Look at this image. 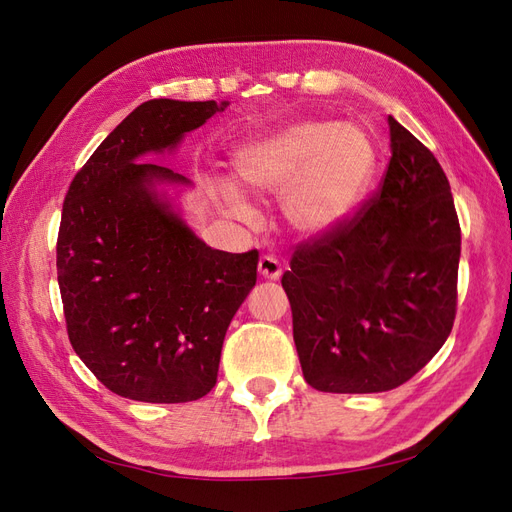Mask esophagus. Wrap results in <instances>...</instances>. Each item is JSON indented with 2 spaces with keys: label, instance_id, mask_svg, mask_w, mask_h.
Segmentation results:
<instances>
[{
  "label": "esophagus",
  "instance_id": "esophagus-1",
  "mask_svg": "<svg viewBox=\"0 0 512 512\" xmlns=\"http://www.w3.org/2000/svg\"><path fill=\"white\" fill-rule=\"evenodd\" d=\"M258 273L265 280H280L282 277V262L275 256H260L258 260Z\"/></svg>",
  "mask_w": 512,
  "mask_h": 512
}]
</instances>
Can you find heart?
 I'll return each instance as SVG.
<instances>
[{
  "instance_id": "obj_1",
  "label": "heart",
  "mask_w": 512,
  "mask_h": 512,
  "mask_svg": "<svg viewBox=\"0 0 512 512\" xmlns=\"http://www.w3.org/2000/svg\"><path fill=\"white\" fill-rule=\"evenodd\" d=\"M378 151L371 136L354 123L301 119L247 138L232 153L235 177L254 196L282 192V215L305 237L327 235L361 205L376 173ZM220 198L230 215L252 218V207L222 185Z\"/></svg>"
}]
</instances>
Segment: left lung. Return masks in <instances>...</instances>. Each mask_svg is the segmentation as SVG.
Instances as JSON below:
<instances>
[{"label":"left lung","mask_w":512,"mask_h":512,"mask_svg":"<svg viewBox=\"0 0 512 512\" xmlns=\"http://www.w3.org/2000/svg\"><path fill=\"white\" fill-rule=\"evenodd\" d=\"M391 162L352 220L292 254L282 286L309 386L382 393L408 382L451 335L461 228L433 153L389 117Z\"/></svg>","instance_id":"8db88e82"}]
</instances>
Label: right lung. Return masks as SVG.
<instances>
[{"instance_id": "obj_1", "label": "right lung", "mask_w": 512, "mask_h": 512, "mask_svg": "<svg viewBox=\"0 0 512 512\" xmlns=\"http://www.w3.org/2000/svg\"><path fill=\"white\" fill-rule=\"evenodd\" d=\"M228 102L149 100L76 173L61 211L57 282L74 352L108 391L149 404L205 397L258 252L213 250L158 185H190L147 153L173 151Z\"/></svg>"}]
</instances>
